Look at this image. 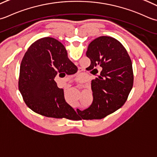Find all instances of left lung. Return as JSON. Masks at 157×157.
<instances>
[{"mask_svg":"<svg viewBox=\"0 0 157 157\" xmlns=\"http://www.w3.org/2000/svg\"><path fill=\"white\" fill-rule=\"evenodd\" d=\"M86 55L91 60L89 70L97 77L91 81L93 103L79 114L83 120L101 119L127 101L133 84L132 62L123 44L110 36L91 41Z\"/></svg>","mask_w":157,"mask_h":157,"instance_id":"obj_1","label":"left lung"}]
</instances>
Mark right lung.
I'll use <instances>...</instances> for the list:
<instances>
[{
    "label": "right lung",
    "mask_w": 157,
    "mask_h": 157,
    "mask_svg": "<svg viewBox=\"0 0 157 157\" xmlns=\"http://www.w3.org/2000/svg\"><path fill=\"white\" fill-rule=\"evenodd\" d=\"M78 68L68 57L59 41L44 37L28 48L21 60L19 90L28 108L34 113L55 119L76 120V112L66 103L63 89L57 87L56 76L65 72L75 74Z\"/></svg>",
    "instance_id": "obj_1"
}]
</instances>
